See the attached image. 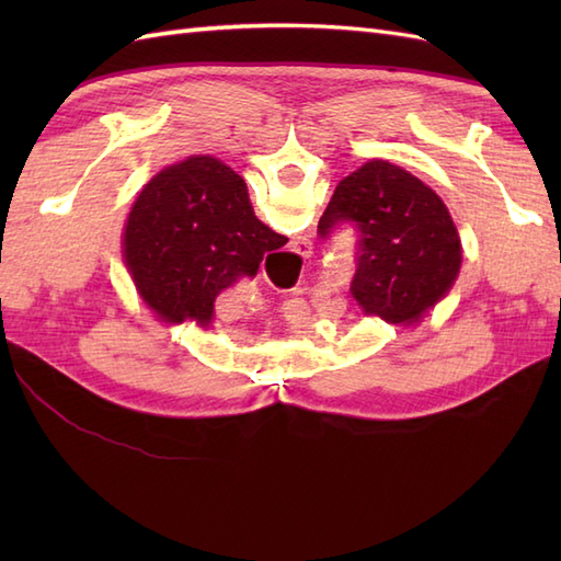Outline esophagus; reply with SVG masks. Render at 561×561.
<instances>
[{
    "label": "esophagus",
    "mask_w": 561,
    "mask_h": 561,
    "mask_svg": "<svg viewBox=\"0 0 561 561\" xmlns=\"http://www.w3.org/2000/svg\"><path fill=\"white\" fill-rule=\"evenodd\" d=\"M291 250H294L296 255H301L304 260H308V257L313 255V241H311V238H306V236H299V238H296V241L291 243Z\"/></svg>",
    "instance_id": "obj_1"
}]
</instances>
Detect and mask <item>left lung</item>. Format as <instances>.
Masks as SVG:
<instances>
[{"label":"left lung","instance_id":"left-lung-1","mask_svg":"<svg viewBox=\"0 0 561 561\" xmlns=\"http://www.w3.org/2000/svg\"><path fill=\"white\" fill-rule=\"evenodd\" d=\"M342 226L356 233L350 291L366 316L416 323L460 270V238L444 202L420 178L368 161L342 178L318 221L320 238Z\"/></svg>","mask_w":561,"mask_h":561}]
</instances>
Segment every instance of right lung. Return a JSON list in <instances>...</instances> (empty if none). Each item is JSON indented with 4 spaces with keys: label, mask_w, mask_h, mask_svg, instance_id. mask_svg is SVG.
<instances>
[{
    "label": "right lung",
    "mask_w": 561,
    "mask_h": 561,
    "mask_svg": "<svg viewBox=\"0 0 561 561\" xmlns=\"http://www.w3.org/2000/svg\"><path fill=\"white\" fill-rule=\"evenodd\" d=\"M287 243L262 224L241 175L214 157H190L153 175L125 226V260L137 289L169 323L207 325L214 299L262 255Z\"/></svg>",
    "instance_id": "right-lung-1"
}]
</instances>
